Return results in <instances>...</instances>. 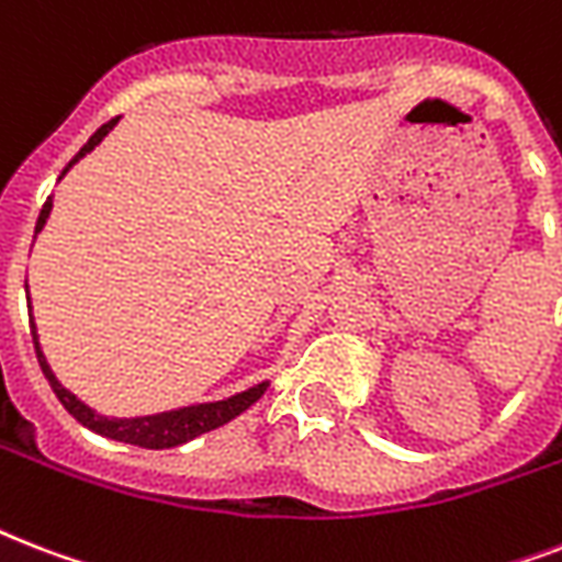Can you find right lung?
Instances as JSON below:
<instances>
[{
    "mask_svg": "<svg viewBox=\"0 0 562 562\" xmlns=\"http://www.w3.org/2000/svg\"><path fill=\"white\" fill-rule=\"evenodd\" d=\"M116 119H110L108 125H101L95 134L87 139V145H83L81 151L75 154V160L78 162L87 151H92L95 145L104 139V136L110 134V127L116 125ZM69 162V166H72ZM69 166L64 169V175L69 171ZM48 212H52V198H48L46 203H43V210H40V218H37V229L34 233H40V227L46 224ZM31 338H34V352H37V361H40V370H43V375L48 379V384H52V391H55V396L60 400V405H64L69 414H72L78 423H83L87 428H92V431H99V435L104 437H113V440H122V443H134V446H145V449H169V446H180L187 443V440H192V437L203 435V431H212V428L224 426V423H229L233 417H238L241 411H247L254 402L262 400V393L268 384H256V387H250V391L245 393H236V396H229V400H221V402H206V405H189V408H178V411H166V414H151V417H134V419H108V417H99L95 411H90L87 405H83L81 400H75L72 393L66 391L64 384L57 382L55 373L48 370L46 359H43V352H40V344H37V333L31 329Z\"/></svg>",
    "mask_w": 562,
    "mask_h": 562,
    "instance_id": "add662e5",
    "label": "right lung"
}]
</instances>
